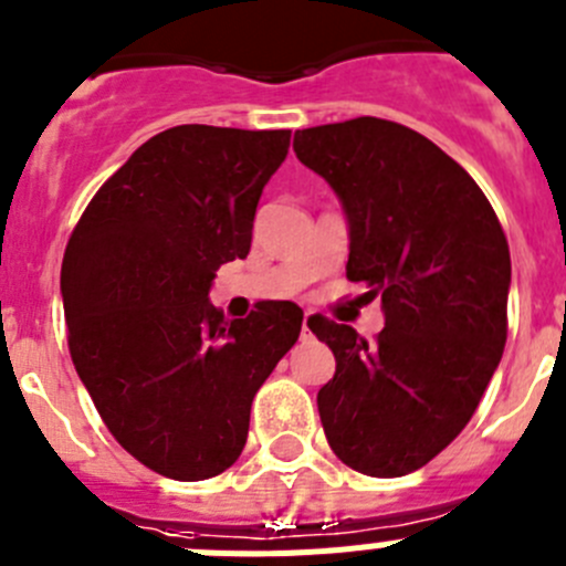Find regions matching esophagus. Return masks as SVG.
I'll return each mask as SVG.
<instances>
[{"mask_svg":"<svg viewBox=\"0 0 566 566\" xmlns=\"http://www.w3.org/2000/svg\"><path fill=\"white\" fill-rule=\"evenodd\" d=\"M313 326H315V315L307 313V315H304V321H301V335H304V337L313 335Z\"/></svg>","mask_w":566,"mask_h":566,"instance_id":"34e87169","label":"esophagus"}]
</instances>
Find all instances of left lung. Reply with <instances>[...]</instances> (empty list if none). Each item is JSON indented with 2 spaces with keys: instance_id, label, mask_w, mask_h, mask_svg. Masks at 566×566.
I'll return each mask as SVG.
<instances>
[{
  "instance_id": "left-lung-1",
  "label": "left lung",
  "mask_w": 566,
  "mask_h": 566,
  "mask_svg": "<svg viewBox=\"0 0 566 566\" xmlns=\"http://www.w3.org/2000/svg\"><path fill=\"white\" fill-rule=\"evenodd\" d=\"M293 150L340 200L346 276L382 298L368 343L315 315L335 355L318 390L332 452L355 472L402 478L478 410L509 335L511 253L497 214L455 158L399 123L357 116L295 130Z\"/></svg>"
}]
</instances>
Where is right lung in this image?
<instances>
[{"mask_svg": "<svg viewBox=\"0 0 566 566\" xmlns=\"http://www.w3.org/2000/svg\"><path fill=\"white\" fill-rule=\"evenodd\" d=\"M290 130L178 125L99 187L61 268L69 352L111 436L153 472L206 480L240 458L251 402L298 340L293 301L226 321L220 265L245 259Z\"/></svg>", "mask_w": 566, "mask_h": 566, "instance_id": "1", "label": "right lung"}]
</instances>
